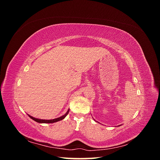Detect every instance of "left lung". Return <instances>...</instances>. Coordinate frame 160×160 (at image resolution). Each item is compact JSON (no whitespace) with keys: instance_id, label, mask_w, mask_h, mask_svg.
I'll use <instances>...</instances> for the list:
<instances>
[{"instance_id":"1","label":"left lung","mask_w":160,"mask_h":160,"mask_svg":"<svg viewBox=\"0 0 160 160\" xmlns=\"http://www.w3.org/2000/svg\"><path fill=\"white\" fill-rule=\"evenodd\" d=\"M118 126H120V125H118Z\"/></svg>"}]
</instances>
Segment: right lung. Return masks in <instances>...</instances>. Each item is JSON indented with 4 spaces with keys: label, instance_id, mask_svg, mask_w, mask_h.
I'll use <instances>...</instances> for the list:
<instances>
[{
    "label": "right lung",
    "instance_id": "add662e5",
    "mask_svg": "<svg viewBox=\"0 0 160 160\" xmlns=\"http://www.w3.org/2000/svg\"><path fill=\"white\" fill-rule=\"evenodd\" d=\"M69 109H68V111H67L66 113L64 114L63 115L61 116V117L59 118H55V119H49V120H47V119H37V118H33L32 117V116L28 115L29 117L33 119L34 121H35L36 122H38V123H55V122H59V121H61L62 119H63L67 115V114L69 113Z\"/></svg>",
    "mask_w": 160,
    "mask_h": 160
}]
</instances>
